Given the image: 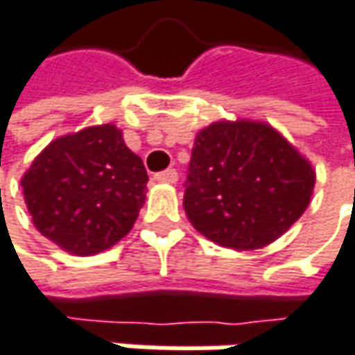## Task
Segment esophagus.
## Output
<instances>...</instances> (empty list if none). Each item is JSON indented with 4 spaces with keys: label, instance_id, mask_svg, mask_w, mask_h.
<instances>
[{
    "label": "esophagus",
    "instance_id": "esophagus-1",
    "mask_svg": "<svg viewBox=\"0 0 355 355\" xmlns=\"http://www.w3.org/2000/svg\"><path fill=\"white\" fill-rule=\"evenodd\" d=\"M157 182H165V184H175L178 182V171L173 169V167H169V169H165V171H159V173H155L153 175Z\"/></svg>",
    "mask_w": 355,
    "mask_h": 355
}]
</instances>
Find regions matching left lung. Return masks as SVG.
Listing matches in <instances>:
<instances>
[{"label":"left lung","mask_w":355,"mask_h":355,"mask_svg":"<svg viewBox=\"0 0 355 355\" xmlns=\"http://www.w3.org/2000/svg\"><path fill=\"white\" fill-rule=\"evenodd\" d=\"M311 164L272 127L220 121L196 135L184 208L220 246L252 250L277 241L307 210Z\"/></svg>","instance_id":"1"}]
</instances>
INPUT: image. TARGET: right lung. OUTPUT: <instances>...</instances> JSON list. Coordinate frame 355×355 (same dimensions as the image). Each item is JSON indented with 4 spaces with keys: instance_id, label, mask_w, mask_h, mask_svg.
I'll return each mask as SVG.
<instances>
[{
    "instance_id": "1",
    "label": "right lung",
    "mask_w": 355,
    "mask_h": 355,
    "mask_svg": "<svg viewBox=\"0 0 355 355\" xmlns=\"http://www.w3.org/2000/svg\"><path fill=\"white\" fill-rule=\"evenodd\" d=\"M149 178L113 125L52 141L21 180L34 226L72 254L111 248L135 224Z\"/></svg>"
}]
</instances>
